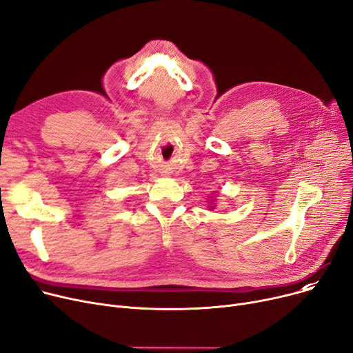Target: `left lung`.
<instances>
[{
    "label": "left lung",
    "mask_w": 353,
    "mask_h": 353,
    "mask_svg": "<svg viewBox=\"0 0 353 353\" xmlns=\"http://www.w3.org/2000/svg\"><path fill=\"white\" fill-rule=\"evenodd\" d=\"M210 209H213V208H210Z\"/></svg>",
    "instance_id": "obj_1"
}]
</instances>
